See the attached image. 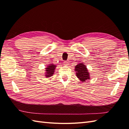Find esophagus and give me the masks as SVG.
I'll use <instances>...</instances> for the list:
<instances>
[{
	"label": "esophagus",
	"instance_id": "obj_1",
	"mask_svg": "<svg viewBox=\"0 0 129 129\" xmlns=\"http://www.w3.org/2000/svg\"><path fill=\"white\" fill-rule=\"evenodd\" d=\"M63 63H64V66H67V65H68V63H68V62L67 61H65L63 62Z\"/></svg>",
	"mask_w": 129,
	"mask_h": 129
}]
</instances>
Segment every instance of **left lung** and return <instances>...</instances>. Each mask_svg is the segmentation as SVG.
I'll use <instances>...</instances> for the list:
<instances>
[{"mask_svg": "<svg viewBox=\"0 0 129 129\" xmlns=\"http://www.w3.org/2000/svg\"><path fill=\"white\" fill-rule=\"evenodd\" d=\"M75 71L77 78L83 82L85 81L89 80L90 78L86 66L82 63H80L75 66Z\"/></svg>", "mask_w": 129, "mask_h": 129, "instance_id": "8db88e82", "label": "left lung"}]
</instances>
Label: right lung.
I'll list each match as a JSON object with an SVG mask.
<instances>
[{"mask_svg": "<svg viewBox=\"0 0 129 129\" xmlns=\"http://www.w3.org/2000/svg\"><path fill=\"white\" fill-rule=\"evenodd\" d=\"M56 67V66L54 64H50L48 65L47 67L46 68V77H50V76H53V75L54 73V72H55V69Z\"/></svg>", "mask_w": 129, "mask_h": 129, "instance_id": "obj_1", "label": "right lung"}]
</instances>
